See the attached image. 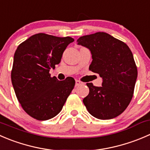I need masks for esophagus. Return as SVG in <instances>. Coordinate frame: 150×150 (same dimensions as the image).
I'll list each match as a JSON object with an SVG mask.
<instances>
[{
    "instance_id": "1",
    "label": "esophagus",
    "mask_w": 150,
    "mask_h": 150,
    "mask_svg": "<svg viewBox=\"0 0 150 150\" xmlns=\"http://www.w3.org/2000/svg\"><path fill=\"white\" fill-rule=\"evenodd\" d=\"M83 83L81 82L79 80H76V81H75V86H78L83 85Z\"/></svg>"
}]
</instances>
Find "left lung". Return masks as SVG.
Masks as SVG:
<instances>
[{"label":"left lung","mask_w":150,"mask_h":150,"mask_svg":"<svg viewBox=\"0 0 150 150\" xmlns=\"http://www.w3.org/2000/svg\"><path fill=\"white\" fill-rule=\"evenodd\" d=\"M78 45L92 55L89 69L103 78L101 87L87 83L88 96L83 100L89 114L100 120H110L122 113L134 92L138 70L133 53L123 42L104 32L81 36Z\"/></svg>","instance_id":"8db88e82"}]
</instances>
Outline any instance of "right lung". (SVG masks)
I'll list each match as a JSON object with an SVG mask.
<instances>
[{
    "instance_id": "add662e5",
    "label": "right lung",
    "mask_w": 150,
    "mask_h": 150,
    "mask_svg": "<svg viewBox=\"0 0 150 150\" xmlns=\"http://www.w3.org/2000/svg\"><path fill=\"white\" fill-rule=\"evenodd\" d=\"M69 36L58 37L46 33L33 35L19 45L14 53L11 72L16 97L23 110L37 120H47L62 110L75 86L72 77L59 81L50 69L62 59Z\"/></svg>"
}]
</instances>
